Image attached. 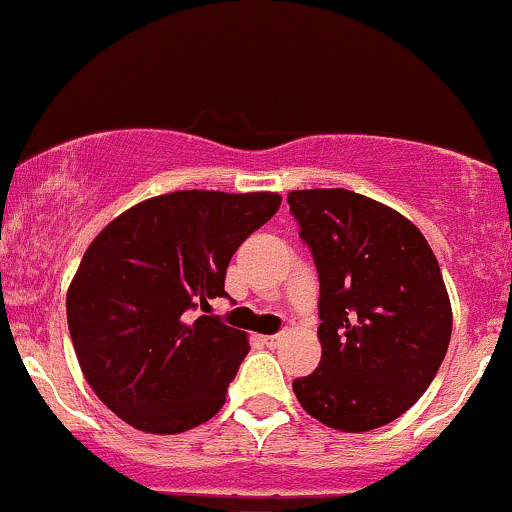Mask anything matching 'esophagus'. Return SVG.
Segmentation results:
<instances>
[{
	"label": "esophagus",
	"mask_w": 512,
	"mask_h": 512,
	"mask_svg": "<svg viewBox=\"0 0 512 512\" xmlns=\"http://www.w3.org/2000/svg\"><path fill=\"white\" fill-rule=\"evenodd\" d=\"M280 342H283V334H271V337H263V344L271 346V349H276Z\"/></svg>",
	"instance_id": "esophagus-1"
}]
</instances>
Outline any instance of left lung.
<instances>
[{
  "mask_svg": "<svg viewBox=\"0 0 512 512\" xmlns=\"http://www.w3.org/2000/svg\"><path fill=\"white\" fill-rule=\"evenodd\" d=\"M320 273V366L293 381L307 415L342 432L388 425L420 400L452 337V302L420 229L344 188L288 192Z\"/></svg>",
  "mask_w": 512,
  "mask_h": 512,
  "instance_id": "left-lung-1",
  "label": "left lung"
}]
</instances>
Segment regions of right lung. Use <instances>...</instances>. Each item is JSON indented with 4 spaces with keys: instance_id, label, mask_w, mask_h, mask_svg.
<instances>
[{
    "instance_id": "obj_1",
    "label": "right lung",
    "mask_w": 512,
    "mask_h": 512,
    "mask_svg": "<svg viewBox=\"0 0 512 512\" xmlns=\"http://www.w3.org/2000/svg\"><path fill=\"white\" fill-rule=\"evenodd\" d=\"M278 207V192H168L87 246L65 298L68 327L82 376L114 415L178 434L222 410L249 337L195 310L227 298L234 251Z\"/></svg>"
}]
</instances>
